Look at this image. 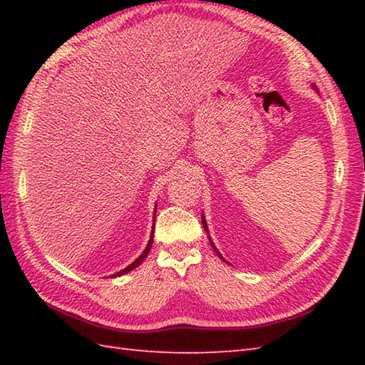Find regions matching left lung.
<instances>
[{"label": "left lung", "instance_id": "obj_1", "mask_svg": "<svg viewBox=\"0 0 365 365\" xmlns=\"http://www.w3.org/2000/svg\"><path fill=\"white\" fill-rule=\"evenodd\" d=\"M202 226H204V229H205V232H207V234H208V227H207V222H205V218H204V215H202ZM208 240H210V238H208ZM210 243H212V246L215 247V245H213V242H212V240H210ZM215 251H216V254H218L220 255V257L224 260V257H222V255L218 252V250H216V247H215Z\"/></svg>", "mask_w": 365, "mask_h": 365}]
</instances>
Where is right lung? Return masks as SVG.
<instances>
[{
  "mask_svg": "<svg viewBox=\"0 0 365 365\" xmlns=\"http://www.w3.org/2000/svg\"><path fill=\"white\" fill-rule=\"evenodd\" d=\"M155 212H157V208H155ZM153 232H152V235H150V240H149V243H147V246H145V250H144V252L139 255V257L131 263V265H128L127 268H123L122 271H119V273H115V274H113L111 277H115V276H122V274H125V273H128V271H131V269H135L138 265H141L143 263V260L147 257V255H149V252H150V247H152V243H153Z\"/></svg>",
  "mask_w": 365,
  "mask_h": 365,
  "instance_id": "right-lung-1",
  "label": "right lung"
}]
</instances>
